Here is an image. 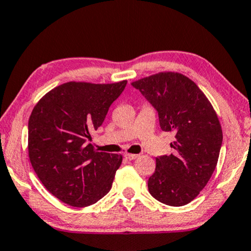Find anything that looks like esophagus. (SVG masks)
Returning a JSON list of instances; mask_svg holds the SVG:
<instances>
[{"mask_svg": "<svg viewBox=\"0 0 251 251\" xmlns=\"http://www.w3.org/2000/svg\"><path fill=\"white\" fill-rule=\"evenodd\" d=\"M125 157L128 158V160H134V158L139 157L138 154H131V153H125Z\"/></svg>", "mask_w": 251, "mask_h": 251, "instance_id": "34e87169", "label": "esophagus"}]
</instances>
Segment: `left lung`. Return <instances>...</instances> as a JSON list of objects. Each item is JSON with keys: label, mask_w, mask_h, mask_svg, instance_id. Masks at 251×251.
<instances>
[{"label": "left lung", "mask_w": 251, "mask_h": 251, "mask_svg": "<svg viewBox=\"0 0 251 251\" xmlns=\"http://www.w3.org/2000/svg\"><path fill=\"white\" fill-rule=\"evenodd\" d=\"M158 112L164 132H174V153L156 157L148 179L158 201L183 206L205 188L217 167L223 129L208 98L188 76L161 72L131 83Z\"/></svg>", "instance_id": "left-lung-1"}]
</instances>
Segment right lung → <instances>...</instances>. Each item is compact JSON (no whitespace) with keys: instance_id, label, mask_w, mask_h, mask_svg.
I'll list each match as a JSON object with an SVG mask.
<instances>
[{"instance_id":"right-lung-1","label":"right lung","mask_w":251,"mask_h":251,"mask_svg":"<svg viewBox=\"0 0 251 251\" xmlns=\"http://www.w3.org/2000/svg\"><path fill=\"white\" fill-rule=\"evenodd\" d=\"M126 83L66 82L34 105L28 119L30 162L44 186L65 204L85 207L110 191L123 156L97 151L87 140Z\"/></svg>"}]
</instances>
